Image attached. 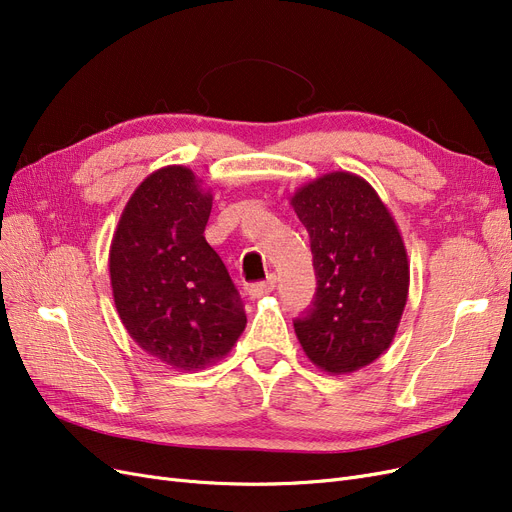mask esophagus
Wrapping results in <instances>:
<instances>
[{"mask_svg":"<svg viewBox=\"0 0 512 512\" xmlns=\"http://www.w3.org/2000/svg\"><path fill=\"white\" fill-rule=\"evenodd\" d=\"M275 288V277H269L267 282H260V284H252L247 288V294H250V299H260V297H267Z\"/></svg>","mask_w":512,"mask_h":512,"instance_id":"obj_1","label":"esophagus"}]
</instances>
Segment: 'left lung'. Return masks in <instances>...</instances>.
I'll return each mask as SVG.
<instances>
[{"label": "left lung", "mask_w": 512, "mask_h": 512, "mask_svg": "<svg viewBox=\"0 0 512 512\" xmlns=\"http://www.w3.org/2000/svg\"><path fill=\"white\" fill-rule=\"evenodd\" d=\"M290 205L316 269L312 309L294 320V333L318 369L352 374L395 339L410 288L404 239L378 192L346 170L301 185Z\"/></svg>", "instance_id": "8db88e82"}]
</instances>
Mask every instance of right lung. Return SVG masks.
Instances as JSON below:
<instances>
[{
  "instance_id": "obj_1",
  "label": "right lung",
  "mask_w": 512,
  "mask_h": 512,
  "mask_svg": "<svg viewBox=\"0 0 512 512\" xmlns=\"http://www.w3.org/2000/svg\"><path fill=\"white\" fill-rule=\"evenodd\" d=\"M211 205V190L190 168H158L130 196L108 252L123 327L147 354L181 371L224 359L247 322L203 235Z\"/></svg>"
}]
</instances>
